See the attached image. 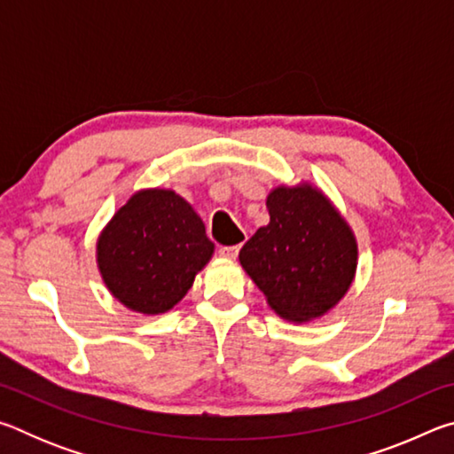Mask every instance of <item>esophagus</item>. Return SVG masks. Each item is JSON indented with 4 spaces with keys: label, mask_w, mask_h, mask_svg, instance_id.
<instances>
[{
    "label": "esophagus",
    "mask_w": 454,
    "mask_h": 454,
    "mask_svg": "<svg viewBox=\"0 0 454 454\" xmlns=\"http://www.w3.org/2000/svg\"><path fill=\"white\" fill-rule=\"evenodd\" d=\"M238 252H240V246H222V248L218 250V254L222 258H228V260H236Z\"/></svg>",
    "instance_id": "obj_1"
}]
</instances>
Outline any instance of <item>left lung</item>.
Wrapping results in <instances>:
<instances>
[{
    "mask_svg": "<svg viewBox=\"0 0 454 454\" xmlns=\"http://www.w3.org/2000/svg\"><path fill=\"white\" fill-rule=\"evenodd\" d=\"M270 222L240 250V264L280 318L306 325L350 290L358 242L317 184H280L266 198Z\"/></svg>",
    "mask_w": 454,
    "mask_h": 454,
    "instance_id": "1",
    "label": "left lung"
}]
</instances>
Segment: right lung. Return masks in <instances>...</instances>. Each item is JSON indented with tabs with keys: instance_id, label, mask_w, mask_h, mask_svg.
Returning <instances> with one entry per match:
<instances>
[{
	"instance_id": "1",
	"label": "right lung",
	"mask_w": 454,
	"mask_h": 454,
	"mask_svg": "<svg viewBox=\"0 0 454 454\" xmlns=\"http://www.w3.org/2000/svg\"><path fill=\"white\" fill-rule=\"evenodd\" d=\"M214 254V242L188 200L170 188H142L126 200L96 242V264L128 310H172Z\"/></svg>"
}]
</instances>
